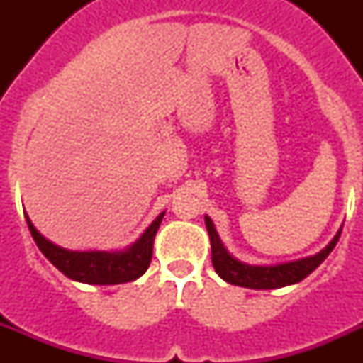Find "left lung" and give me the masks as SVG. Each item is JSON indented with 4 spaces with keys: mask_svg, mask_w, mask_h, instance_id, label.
<instances>
[{
    "mask_svg": "<svg viewBox=\"0 0 363 363\" xmlns=\"http://www.w3.org/2000/svg\"><path fill=\"white\" fill-rule=\"evenodd\" d=\"M205 225L209 230L211 238V252H213V267L218 272V277L223 278L227 284L240 285V287H247V289H280L285 285H293L307 278L314 269L322 264L323 259L329 256V252L335 249L338 243L342 229L336 233L335 238L329 242L320 252L313 256H306V258L294 259V262H285V264L277 265H251L245 262H240L238 258H234L225 245L221 243L220 234H218L216 227H214L213 220L209 216H205Z\"/></svg>",
    "mask_w": 363,
    "mask_h": 363,
    "instance_id": "obj_1",
    "label": "left lung"
}]
</instances>
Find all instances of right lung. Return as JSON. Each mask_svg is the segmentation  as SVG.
I'll use <instances>...</instances> for the list:
<instances>
[{
  "label": "right lung",
  "mask_w": 363,
  "mask_h": 363,
  "mask_svg": "<svg viewBox=\"0 0 363 363\" xmlns=\"http://www.w3.org/2000/svg\"><path fill=\"white\" fill-rule=\"evenodd\" d=\"M165 211L156 216V220L143 230V234L133 245L123 251H70L47 240L25 213V220L32 233V238L40 247L45 258L56 269L74 281L92 285H116L134 281L149 269L152 259L154 236L158 233Z\"/></svg>",
  "instance_id": "right-lung-1"
}]
</instances>
